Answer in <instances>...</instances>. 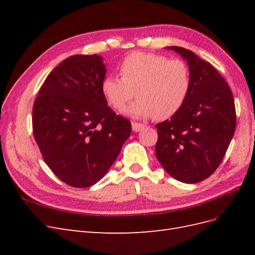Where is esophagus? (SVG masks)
<instances>
[{"label":"esophagus","instance_id":"esophagus-1","mask_svg":"<svg viewBox=\"0 0 255 255\" xmlns=\"http://www.w3.org/2000/svg\"><path fill=\"white\" fill-rule=\"evenodd\" d=\"M144 125H141V123H138V122H133L132 123V128L134 132H139V130L144 128Z\"/></svg>","mask_w":255,"mask_h":255}]
</instances>
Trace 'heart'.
<instances>
[{"label": "heart", "mask_w": 255, "mask_h": 255, "mask_svg": "<svg viewBox=\"0 0 255 255\" xmlns=\"http://www.w3.org/2000/svg\"><path fill=\"white\" fill-rule=\"evenodd\" d=\"M121 78L106 76L101 90L106 102L135 119L171 118L186 102L191 88V74L183 59H169L159 54L134 52L122 60Z\"/></svg>", "instance_id": "b5f03b06"}]
</instances>
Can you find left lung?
I'll use <instances>...</instances> for the list:
<instances>
[{"mask_svg":"<svg viewBox=\"0 0 255 255\" xmlns=\"http://www.w3.org/2000/svg\"><path fill=\"white\" fill-rule=\"evenodd\" d=\"M186 59L191 88L174 116L156 125L155 155L173 179L201 182L219 167L236 128L234 98L226 80L207 61L181 47H167Z\"/></svg>","mask_w":255,"mask_h":255,"instance_id":"left-lung-1","label":"left lung"}]
</instances>
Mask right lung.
I'll return each mask as SVG.
<instances>
[{
    "label": "right lung",
    "instance_id": "1",
    "mask_svg": "<svg viewBox=\"0 0 255 255\" xmlns=\"http://www.w3.org/2000/svg\"><path fill=\"white\" fill-rule=\"evenodd\" d=\"M101 56L73 55L48 75L33 107V133L45 164L75 188L99 182L118 157L132 126L107 106Z\"/></svg>",
    "mask_w": 255,
    "mask_h": 255
}]
</instances>
